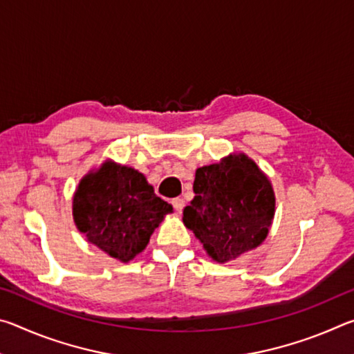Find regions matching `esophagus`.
I'll use <instances>...</instances> for the list:
<instances>
[{
  "label": "esophagus",
  "instance_id": "34e87169",
  "mask_svg": "<svg viewBox=\"0 0 354 354\" xmlns=\"http://www.w3.org/2000/svg\"><path fill=\"white\" fill-rule=\"evenodd\" d=\"M171 205H173V207H175L176 212H181L183 209H184L185 201H184L183 198H179V196H178V198H173V200H171Z\"/></svg>",
  "mask_w": 354,
  "mask_h": 354
}]
</instances>
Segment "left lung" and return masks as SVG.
I'll use <instances>...</instances> for the list:
<instances>
[{
    "label": "left lung",
    "instance_id": "left-lung-1",
    "mask_svg": "<svg viewBox=\"0 0 354 354\" xmlns=\"http://www.w3.org/2000/svg\"><path fill=\"white\" fill-rule=\"evenodd\" d=\"M194 192L183 221L214 261L236 259L267 237L274 194L267 176L245 154L196 170Z\"/></svg>",
    "mask_w": 354,
    "mask_h": 354
}]
</instances>
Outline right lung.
<instances>
[{"instance_id": "1", "label": "right lung", "mask_w": 354, "mask_h": 354, "mask_svg": "<svg viewBox=\"0 0 354 354\" xmlns=\"http://www.w3.org/2000/svg\"><path fill=\"white\" fill-rule=\"evenodd\" d=\"M171 211L142 173L113 162L82 178L73 196L77 230L122 262L145 250L153 231Z\"/></svg>"}]
</instances>
